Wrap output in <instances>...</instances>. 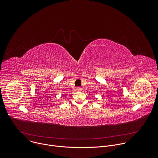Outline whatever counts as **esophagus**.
<instances>
[{
    "instance_id": "34e87169",
    "label": "esophagus",
    "mask_w": 158,
    "mask_h": 158,
    "mask_svg": "<svg viewBox=\"0 0 158 158\" xmlns=\"http://www.w3.org/2000/svg\"><path fill=\"white\" fill-rule=\"evenodd\" d=\"M76 90L77 91H82V88L80 87H77L76 88Z\"/></svg>"
}]
</instances>
